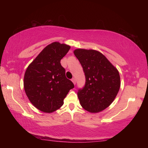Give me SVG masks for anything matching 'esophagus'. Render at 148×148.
I'll list each match as a JSON object with an SVG mask.
<instances>
[{"label":"esophagus","mask_w":148,"mask_h":148,"mask_svg":"<svg viewBox=\"0 0 148 148\" xmlns=\"http://www.w3.org/2000/svg\"><path fill=\"white\" fill-rule=\"evenodd\" d=\"M72 82H73V84L75 85V84H76V79H75V78H72Z\"/></svg>","instance_id":"34e87169"}]
</instances>
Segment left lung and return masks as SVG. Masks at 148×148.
I'll use <instances>...</instances> for the list:
<instances>
[{
	"instance_id": "1",
	"label": "left lung",
	"mask_w": 148,
	"mask_h": 148,
	"mask_svg": "<svg viewBox=\"0 0 148 148\" xmlns=\"http://www.w3.org/2000/svg\"><path fill=\"white\" fill-rule=\"evenodd\" d=\"M74 53L86 76V84L77 91L80 104L91 113L101 112L112 103L118 93L121 84L119 72L96 50L77 49Z\"/></svg>"
}]
</instances>
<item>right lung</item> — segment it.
Segmentation results:
<instances>
[{"mask_svg": "<svg viewBox=\"0 0 148 148\" xmlns=\"http://www.w3.org/2000/svg\"><path fill=\"white\" fill-rule=\"evenodd\" d=\"M71 46L55 42L45 47L29 65L24 76V89L37 109L51 113L60 108L74 84L65 76L61 60Z\"/></svg>", "mask_w": 148, "mask_h": 148, "instance_id": "obj_1", "label": "right lung"}]
</instances>
